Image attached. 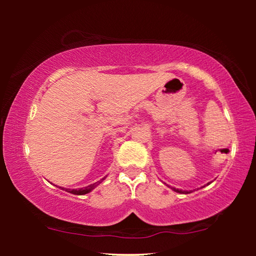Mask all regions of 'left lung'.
Here are the masks:
<instances>
[{
  "instance_id": "obj_1",
  "label": "left lung",
  "mask_w": 256,
  "mask_h": 256,
  "mask_svg": "<svg viewBox=\"0 0 256 256\" xmlns=\"http://www.w3.org/2000/svg\"><path fill=\"white\" fill-rule=\"evenodd\" d=\"M172 190H175V192L177 193H184V194H188V193H190V190H178V188H170Z\"/></svg>"
}]
</instances>
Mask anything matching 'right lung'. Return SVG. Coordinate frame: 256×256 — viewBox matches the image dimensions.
I'll return each instance as SVG.
<instances>
[{
	"mask_svg": "<svg viewBox=\"0 0 256 256\" xmlns=\"http://www.w3.org/2000/svg\"><path fill=\"white\" fill-rule=\"evenodd\" d=\"M106 177H104V178H102L100 180H98V182H96V183H94V184H90V185H88V186H86V188H76V190H70V188H60V190H66V192H68V193H72V194H76V196H84V194H86V193H89V192H92V190L94 188H97V186L102 183V182L105 180Z\"/></svg>",
	"mask_w": 256,
	"mask_h": 256,
	"instance_id": "1",
	"label": "right lung"
}]
</instances>
